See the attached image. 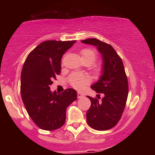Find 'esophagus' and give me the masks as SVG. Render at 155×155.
I'll return each instance as SVG.
<instances>
[{
  "label": "esophagus",
  "mask_w": 155,
  "mask_h": 155,
  "mask_svg": "<svg viewBox=\"0 0 155 155\" xmlns=\"http://www.w3.org/2000/svg\"><path fill=\"white\" fill-rule=\"evenodd\" d=\"M82 97H84V95H82L81 93H80V92H78V93H77V97H78V98H81Z\"/></svg>",
  "instance_id": "34e87169"
}]
</instances>
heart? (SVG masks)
<instances>
[{"label": "heart", "mask_w": 155, "mask_h": 155, "mask_svg": "<svg viewBox=\"0 0 155 155\" xmlns=\"http://www.w3.org/2000/svg\"><path fill=\"white\" fill-rule=\"evenodd\" d=\"M81 54V59L83 62H86L89 64H92L97 59V54L96 51L94 49H90V48H86L84 49L80 52ZM93 71L96 74H101L102 71V67L101 65H96L93 68ZM68 81L71 84V85L73 87L80 90L86 84H87L90 81V79L87 75L85 74H79V73H74L71 75L69 76Z\"/></svg>", "instance_id": "heart-1"}]
</instances>
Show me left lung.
I'll list each match as a JSON object with an SVG mask.
<instances>
[{
    "label": "left lung",
    "mask_w": 155,
    "mask_h": 155,
    "mask_svg": "<svg viewBox=\"0 0 155 155\" xmlns=\"http://www.w3.org/2000/svg\"><path fill=\"white\" fill-rule=\"evenodd\" d=\"M82 43L92 44L97 47L104 60L103 75L91 88L97 93V97L87 96L91 106L87 112V122L92 128L97 130H107L114 127L122 117L127 95L128 81L122 60L110 44L97 38L81 41Z\"/></svg>",
    "instance_id": "1"
}]
</instances>
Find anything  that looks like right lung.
<instances>
[{"mask_svg":"<svg viewBox=\"0 0 155 155\" xmlns=\"http://www.w3.org/2000/svg\"><path fill=\"white\" fill-rule=\"evenodd\" d=\"M76 41H46L27 57L21 73L20 92L28 115L39 128L54 130L65 124L66 108L77 99L71 88L51 92L53 79L61 71L64 53Z\"/></svg>","mask_w":155,"mask_h":155,"instance_id":"add662e5","label":"right lung"}]
</instances>
